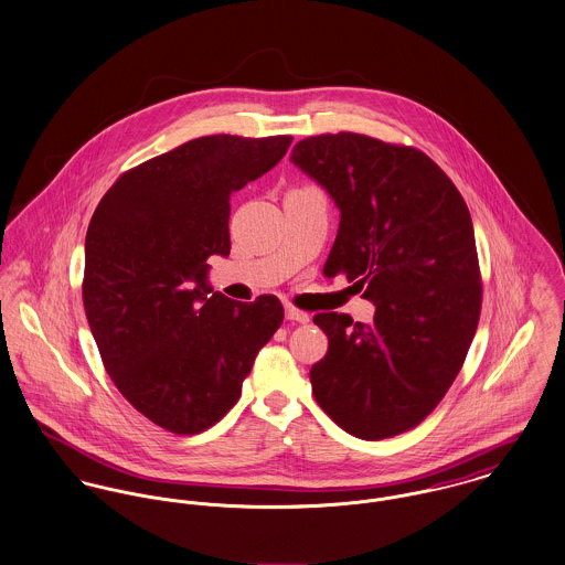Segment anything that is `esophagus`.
<instances>
[{
  "label": "esophagus",
  "instance_id": "1",
  "mask_svg": "<svg viewBox=\"0 0 565 565\" xmlns=\"http://www.w3.org/2000/svg\"><path fill=\"white\" fill-rule=\"evenodd\" d=\"M285 317H287L289 321H298V323H308V321H310L308 312H305V310H300V308L296 307L285 308Z\"/></svg>",
  "mask_w": 565,
  "mask_h": 565
}]
</instances>
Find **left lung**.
Returning a JSON list of instances; mask_svg holds the SVG:
<instances>
[{
  "label": "left lung",
  "mask_w": 565,
  "mask_h": 565,
  "mask_svg": "<svg viewBox=\"0 0 565 565\" xmlns=\"http://www.w3.org/2000/svg\"><path fill=\"white\" fill-rule=\"evenodd\" d=\"M291 161L341 211L323 265L375 305L369 326L319 312L328 354L312 364L321 411L362 440L408 431L462 369L481 312L468 206L454 181L412 147L360 134L312 136Z\"/></svg>",
  "instance_id": "obj_1"
}]
</instances>
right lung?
<instances>
[{
    "label": "right lung",
    "instance_id": "right-lung-1",
    "mask_svg": "<svg viewBox=\"0 0 565 565\" xmlns=\"http://www.w3.org/2000/svg\"><path fill=\"white\" fill-rule=\"evenodd\" d=\"M291 136H205L127 170L86 233L84 308L122 397L172 434H201L231 411L282 305H244L206 282L228 257L231 194L271 170Z\"/></svg>",
    "mask_w": 565,
    "mask_h": 565
}]
</instances>
